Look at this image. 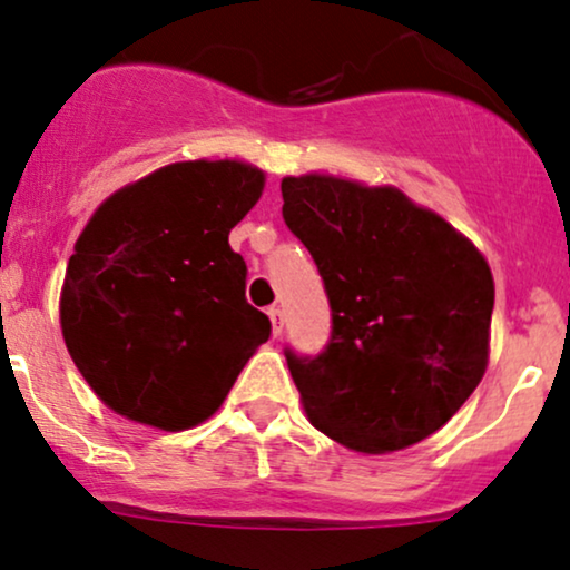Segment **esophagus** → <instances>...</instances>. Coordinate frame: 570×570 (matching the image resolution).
<instances>
[{
    "mask_svg": "<svg viewBox=\"0 0 570 570\" xmlns=\"http://www.w3.org/2000/svg\"><path fill=\"white\" fill-rule=\"evenodd\" d=\"M268 318H271V328H273V336H281V331H284V313H281V307H268Z\"/></svg>",
    "mask_w": 570,
    "mask_h": 570,
    "instance_id": "esophagus-1",
    "label": "esophagus"
}]
</instances>
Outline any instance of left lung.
<instances>
[{
    "label": "left lung",
    "mask_w": 570,
    "mask_h": 570,
    "mask_svg": "<svg viewBox=\"0 0 570 570\" xmlns=\"http://www.w3.org/2000/svg\"><path fill=\"white\" fill-rule=\"evenodd\" d=\"M281 197L334 321L323 355H286L307 421L363 455L431 436L487 373V257L397 186L302 173L281 181Z\"/></svg>",
    "instance_id": "left-lung-1"
}]
</instances>
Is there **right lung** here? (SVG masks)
I'll list each match as a JSON object with an SVG mask.
<instances>
[{"mask_svg":"<svg viewBox=\"0 0 570 570\" xmlns=\"http://www.w3.org/2000/svg\"><path fill=\"white\" fill-rule=\"evenodd\" d=\"M263 189L257 165L202 157L163 165L91 213L65 268L60 328L112 413L160 431L199 426L268 342L228 244Z\"/></svg>","mask_w":570,"mask_h":570,"instance_id":"1","label":"right lung"}]
</instances>
